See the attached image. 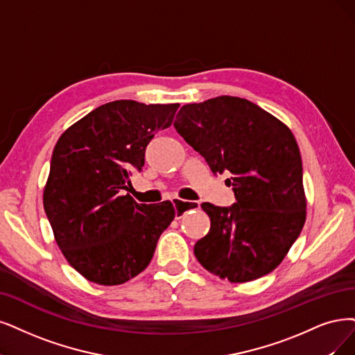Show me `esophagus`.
<instances>
[{
  "mask_svg": "<svg viewBox=\"0 0 355 355\" xmlns=\"http://www.w3.org/2000/svg\"><path fill=\"white\" fill-rule=\"evenodd\" d=\"M174 209H175V218L180 219L187 214V211L190 209H199L200 207V202H187V200H181V199H174L173 200Z\"/></svg>",
  "mask_w": 355,
  "mask_h": 355,
  "instance_id": "1",
  "label": "esophagus"
}]
</instances>
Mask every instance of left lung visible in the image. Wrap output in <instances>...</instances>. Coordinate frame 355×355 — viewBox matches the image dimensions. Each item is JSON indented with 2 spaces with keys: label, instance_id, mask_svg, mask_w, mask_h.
Instances as JSON below:
<instances>
[{
  "label": "left lung",
  "instance_id": "1",
  "mask_svg": "<svg viewBox=\"0 0 355 355\" xmlns=\"http://www.w3.org/2000/svg\"><path fill=\"white\" fill-rule=\"evenodd\" d=\"M177 133L212 173H231L237 202L202 203L211 230L194 245L199 263L230 282L265 277L286 256L306 222L303 162L291 130L256 103L218 96L181 107Z\"/></svg>",
  "mask_w": 355,
  "mask_h": 355
}]
</instances>
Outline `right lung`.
Wrapping results in <instances>:
<instances>
[{
	"label": "right lung",
	"instance_id": "obj_1",
	"mask_svg": "<svg viewBox=\"0 0 355 355\" xmlns=\"http://www.w3.org/2000/svg\"><path fill=\"white\" fill-rule=\"evenodd\" d=\"M180 103L114 101L67 128L51 157L44 209L64 257L99 285H120L148 268L175 216L171 202L137 203L124 194L141 171L155 133Z\"/></svg>",
	"mask_w": 355,
	"mask_h": 355
}]
</instances>
